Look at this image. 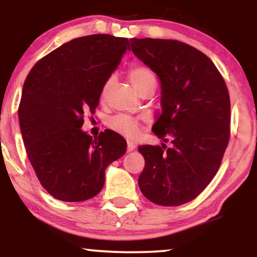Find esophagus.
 Wrapping results in <instances>:
<instances>
[{
  "label": "esophagus",
  "mask_w": 257,
  "mask_h": 257,
  "mask_svg": "<svg viewBox=\"0 0 257 257\" xmlns=\"http://www.w3.org/2000/svg\"><path fill=\"white\" fill-rule=\"evenodd\" d=\"M136 149V145L133 142H127V152H132Z\"/></svg>",
  "instance_id": "34e87169"
}]
</instances>
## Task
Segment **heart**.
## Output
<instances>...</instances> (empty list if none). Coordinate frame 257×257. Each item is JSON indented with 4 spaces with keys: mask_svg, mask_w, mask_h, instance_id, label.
I'll list each match as a JSON object with an SVG mask.
<instances>
[{
    "mask_svg": "<svg viewBox=\"0 0 257 257\" xmlns=\"http://www.w3.org/2000/svg\"><path fill=\"white\" fill-rule=\"evenodd\" d=\"M130 82L137 91H139L146 84L150 82H156L154 75L150 69L145 66H135L128 72ZM111 80H107L104 85V91L110 85ZM110 127L113 131L120 133V135L127 137V138H135L139 132V122L135 119L125 114H118L110 120Z\"/></svg>",
    "mask_w": 257,
    "mask_h": 257,
    "instance_id": "b5f03b06",
    "label": "heart"
}]
</instances>
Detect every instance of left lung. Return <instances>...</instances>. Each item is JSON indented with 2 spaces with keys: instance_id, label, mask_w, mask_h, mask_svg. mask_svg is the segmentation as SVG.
<instances>
[{
  "instance_id": "obj_1",
  "label": "left lung",
  "mask_w": 257,
  "mask_h": 257,
  "mask_svg": "<svg viewBox=\"0 0 257 257\" xmlns=\"http://www.w3.org/2000/svg\"><path fill=\"white\" fill-rule=\"evenodd\" d=\"M132 52L160 80L161 113L152 131L172 146L143 145L145 167L138 179L146 199L180 206L195 199L219 170L229 142L230 100L214 63L173 40L132 38Z\"/></svg>"
}]
</instances>
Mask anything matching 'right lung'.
Instances as JSON below:
<instances>
[{"label": "right lung", "mask_w": 257, "mask_h": 257, "mask_svg": "<svg viewBox=\"0 0 257 257\" xmlns=\"http://www.w3.org/2000/svg\"><path fill=\"white\" fill-rule=\"evenodd\" d=\"M130 49L127 38L97 34L71 40L27 76L19 118L24 146L41 185L57 200L85 201L103 188L105 170L126 152L111 130L92 138L82 128L103 87Z\"/></svg>", "instance_id": "1"}]
</instances>
